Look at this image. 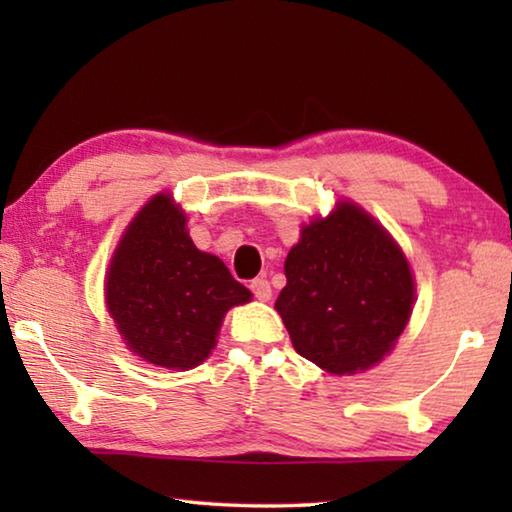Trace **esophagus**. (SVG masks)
Returning a JSON list of instances; mask_svg holds the SVG:
<instances>
[{"mask_svg":"<svg viewBox=\"0 0 512 512\" xmlns=\"http://www.w3.org/2000/svg\"><path fill=\"white\" fill-rule=\"evenodd\" d=\"M250 291H253V296L262 302L271 300V293H273L271 284H268V280H264V277H255V280L250 282Z\"/></svg>","mask_w":512,"mask_h":512,"instance_id":"1","label":"esophagus"}]
</instances>
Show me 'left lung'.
<instances>
[{"label":"left lung","instance_id":"1","mask_svg":"<svg viewBox=\"0 0 512 512\" xmlns=\"http://www.w3.org/2000/svg\"><path fill=\"white\" fill-rule=\"evenodd\" d=\"M284 273L287 287L275 309L293 348L332 375L375 366L409 323L411 268L357 205L341 203L327 219L305 225Z\"/></svg>","mask_w":512,"mask_h":512}]
</instances>
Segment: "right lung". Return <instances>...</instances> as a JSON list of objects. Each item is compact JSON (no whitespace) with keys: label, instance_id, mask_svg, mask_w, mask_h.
<instances>
[{"label":"right lung","instance_id":"1","mask_svg":"<svg viewBox=\"0 0 512 512\" xmlns=\"http://www.w3.org/2000/svg\"><path fill=\"white\" fill-rule=\"evenodd\" d=\"M169 194L153 196L128 225L112 257L106 300L128 348L162 368L207 359L225 311L253 293L219 257L201 253Z\"/></svg>","mask_w":512,"mask_h":512}]
</instances>
